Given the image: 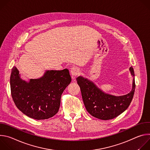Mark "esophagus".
<instances>
[{"mask_svg":"<svg viewBox=\"0 0 150 150\" xmlns=\"http://www.w3.org/2000/svg\"><path fill=\"white\" fill-rule=\"evenodd\" d=\"M79 73V69L77 67H72L71 69V74L72 76H76Z\"/></svg>","mask_w":150,"mask_h":150,"instance_id":"esophagus-1","label":"esophagus"}]
</instances>
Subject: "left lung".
Masks as SVG:
<instances>
[{"instance_id": "1", "label": "left lung", "mask_w": 150, "mask_h": 150, "mask_svg": "<svg viewBox=\"0 0 150 150\" xmlns=\"http://www.w3.org/2000/svg\"><path fill=\"white\" fill-rule=\"evenodd\" d=\"M129 71L133 76L132 90L128 94L120 96L104 93L94 82L82 76L76 78L85 107L91 116L101 120H110L118 116L127 109L135 89V74L132 67Z\"/></svg>"}]
</instances>
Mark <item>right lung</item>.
<instances>
[{
	"instance_id": "right-lung-1",
	"label": "right lung",
	"mask_w": 150,
	"mask_h": 150,
	"mask_svg": "<svg viewBox=\"0 0 150 150\" xmlns=\"http://www.w3.org/2000/svg\"><path fill=\"white\" fill-rule=\"evenodd\" d=\"M71 82L69 70H47L38 79H21L16 67L12 69L11 95L17 108L26 116L47 119L59 111L61 96Z\"/></svg>"
}]
</instances>
